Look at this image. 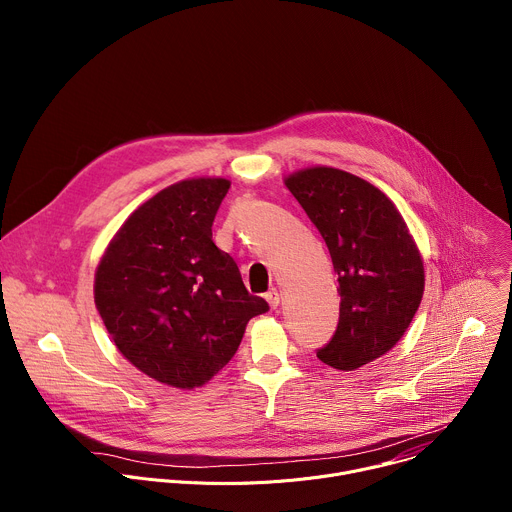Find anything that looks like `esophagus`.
<instances>
[{
	"label": "esophagus",
	"mask_w": 512,
	"mask_h": 512,
	"mask_svg": "<svg viewBox=\"0 0 512 512\" xmlns=\"http://www.w3.org/2000/svg\"><path fill=\"white\" fill-rule=\"evenodd\" d=\"M265 300L269 302V306H271V310H275L277 306H279V291L273 287V289H269L267 294H265Z\"/></svg>",
	"instance_id": "obj_1"
}]
</instances>
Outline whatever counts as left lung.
<instances>
[{
    "label": "left lung",
    "instance_id": "obj_1",
    "mask_svg": "<svg viewBox=\"0 0 512 512\" xmlns=\"http://www.w3.org/2000/svg\"><path fill=\"white\" fill-rule=\"evenodd\" d=\"M328 245L340 318L318 358L354 371L387 354L409 328L425 287L423 259L397 206L371 182L330 166L283 178Z\"/></svg>",
    "mask_w": 512,
    "mask_h": 512
}]
</instances>
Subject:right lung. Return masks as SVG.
<instances>
[{"mask_svg":"<svg viewBox=\"0 0 512 512\" xmlns=\"http://www.w3.org/2000/svg\"><path fill=\"white\" fill-rule=\"evenodd\" d=\"M231 182L188 178L137 206L95 271V306L117 350L176 389L208 383L235 356L247 322L269 310L212 241Z\"/></svg>","mask_w":512,"mask_h":512,"instance_id":"1","label":"right lung"}]
</instances>
